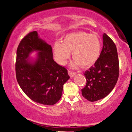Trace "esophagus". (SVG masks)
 <instances>
[{
	"mask_svg": "<svg viewBox=\"0 0 132 132\" xmlns=\"http://www.w3.org/2000/svg\"><path fill=\"white\" fill-rule=\"evenodd\" d=\"M68 73L69 74V76H70L71 78H72L73 77H74L77 74L76 72H73V71H71L70 70H69L68 71Z\"/></svg>",
	"mask_w": 132,
	"mask_h": 132,
	"instance_id": "obj_1",
	"label": "esophagus"
}]
</instances>
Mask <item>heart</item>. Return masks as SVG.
Segmentation results:
<instances>
[{
  "instance_id": "1",
  "label": "heart",
  "mask_w": 132,
  "mask_h": 132,
  "mask_svg": "<svg viewBox=\"0 0 132 132\" xmlns=\"http://www.w3.org/2000/svg\"><path fill=\"white\" fill-rule=\"evenodd\" d=\"M101 50L99 37L85 32L69 33L63 38V42H56L53 45L55 58L62 65L66 63L71 52L74 59L71 64L73 68L80 64L82 67L92 66L99 58Z\"/></svg>"
}]
</instances>
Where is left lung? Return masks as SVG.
Instances as JSON below:
<instances>
[{
  "label": "left lung",
  "instance_id": "left-lung-1",
  "mask_svg": "<svg viewBox=\"0 0 132 132\" xmlns=\"http://www.w3.org/2000/svg\"><path fill=\"white\" fill-rule=\"evenodd\" d=\"M103 46L94 66L85 71V87L81 89L83 97L95 102L106 97L114 89L119 76V61L116 45L104 33Z\"/></svg>",
  "mask_w": 132,
  "mask_h": 132
}]
</instances>
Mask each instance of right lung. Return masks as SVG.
I'll use <instances>...</instances> for the list:
<instances>
[{"label":"right lung","instance_id":"1","mask_svg":"<svg viewBox=\"0 0 132 132\" xmlns=\"http://www.w3.org/2000/svg\"><path fill=\"white\" fill-rule=\"evenodd\" d=\"M38 52L35 60L30 54ZM16 80L31 100L44 105H54L61 99L64 84L70 77L68 70L54 61L52 47L40 39L37 31L25 36L16 50Z\"/></svg>","mask_w":132,"mask_h":132}]
</instances>
